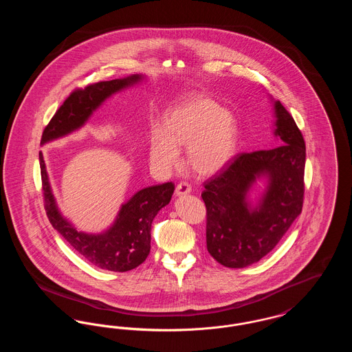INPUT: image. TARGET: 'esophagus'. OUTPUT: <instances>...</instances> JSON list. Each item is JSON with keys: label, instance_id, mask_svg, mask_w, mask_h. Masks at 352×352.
I'll return each mask as SVG.
<instances>
[{"label": "esophagus", "instance_id": "1", "mask_svg": "<svg viewBox=\"0 0 352 352\" xmlns=\"http://www.w3.org/2000/svg\"><path fill=\"white\" fill-rule=\"evenodd\" d=\"M190 191H191V186L188 184H186V182H181V184H177V187H175V194H177L178 197L186 195V194H188Z\"/></svg>", "mask_w": 352, "mask_h": 352}]
</instances>
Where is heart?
Wrapping results in <instances>:
<instances>
[{"mask_svg":"<svg viewBox=\"0 0 352 352\" xmlns=\"http://www.w3.org/2000/svg\"><path fill=\"white\" fill-rule=\"evenodd\" d=\"M237 145V122L218 102L197 95L184 101L165 120L151 128L149 157L158 168H175L178 148L187 146V162L201 175H211L234 157Z\"/></svg>","mask_w":352,"mask_h":352,"instance_id":"heart-1","label":"heart"}]
</instances>
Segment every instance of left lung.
Here are the masks:
<instances>
[{"label": "left lung", "instance_id": "1", "mask_svg": "<svg viewBox=\"0 0 352 352\" xmlns=\"http://www.w3.org/2000/svg\"><path fill=\"white\" fill-rule=\"evenodd\" d=\"M274 108V133L281 145L240 153L204 182L207 250L228 268H244L267 256L302 212L305 140L284 105L276 101ZM264 173L270 178L267 194L257 209L250 210L246 192Z\"/></svg>", "mask_w": 352, "mask_h": 352}]
</instances>
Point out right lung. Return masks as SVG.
I'll use <instances>...</instances> for the list:
<instances>
[{"instance_id": "add662e5", "label": "right lung", "mask_w": 352, "mask_h": 352, "mask_svg": "<svg viewBox=\"0 0 352 352\" xmlns=\"http://www.w3.org/2000/svg\"><path fill=\"white\" fill-rule=\"evenodd\" d=\"M141 75L125 79L88 84L75 88L58 108L42 133L41 142L71 133L80 128L102 101L120 89L141 80ZM43 204L51 226L65 237L68 244L98 268L112 272H128L141 265L151 252V228L158 211L168 204L174 192V184H155L138 191L126 201L118 220L105 234L78 232L58 211L51 192L50 184L42 153H39Z\"/></svg>"}]
</instances>
